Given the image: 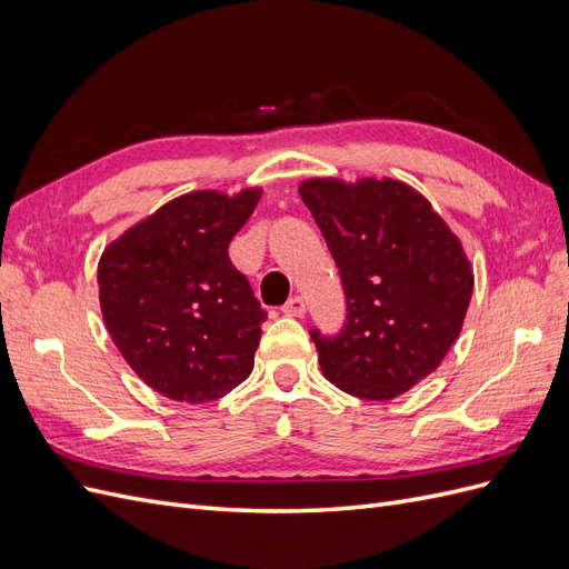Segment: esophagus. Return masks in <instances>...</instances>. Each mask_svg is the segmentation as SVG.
<instances>
[{"label":"esophagus","instance_id":"34e87169","mask_svg":"<svg viewBox=\"0 0 569 569\" xmlns=\"http://www.w3.org/2000/svg\"><path fill=\"white\" fill-rule=\"evenodd\" d=\"M282 311L287 313V316H295V318H301L303 313H306V301L301 299V297H291L284 306H282Z\"/></svg>","mask_w":569,"mask_h":569}]
</instances>
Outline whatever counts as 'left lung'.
I'll list each match as a JSON object with an SVG mask.
<instances>
[{"label": "left lung", "instance_id": "left-lung-1", "mask_svg": "<svg viewBox=\"0 0 569 569\" xmlns=\"http://www.w3.org/2000/svg\"><path fill=\"white\" fill-rule=\"evenodd\" d=\"M347 297L337 335L311 330L322 375L341 391L389 401L437 370L460 335L472 270L432 203L396 180L299 187Z\"/></svg>", "mask_w": 569, "mask_h": 569}]
</instances>
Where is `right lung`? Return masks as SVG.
<instances>
[{
    "instance_id": "right-lung-1",
    "label": "right lung",
    "mask_w": 569,
    "mask_h": 569,
    "mask_svg": "<svg viewBox=\"0 0 569 569\" xmlns=\"http://www.w3.org/2000/svg\"><path fill=\"white\" fill-rule=\"evenodd\" d=\"M258 199L261 189L178 197L101 253L107 330L140 380L168 399L216 401L253 370L268 313L228 247Z\"/></svg>"
}]
</instances>
